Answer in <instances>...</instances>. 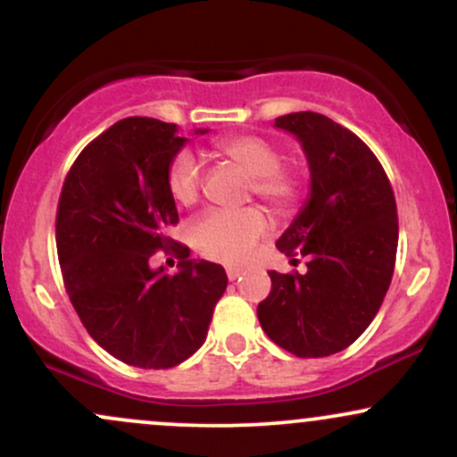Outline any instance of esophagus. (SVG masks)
<instances>
[{
  "label": "esophagus",
  "mask_w": 457,
  "mask_h": 457,
  "mask_svg": "<svg viewBox=\"0 0 457 457\" xmlns=\"http://www.w3.org/2000/svg\"><path fill=\"white\" fill-rule=\"evenodd\" d=\"M225 272H228V279H229V281L240 279V275H243V270H240V269H228Z\"/></svg>",
  "instance_id": "esophagus-1"
}]
</instances>
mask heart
Here are the masks:
<instances>
[{
  "label": "heart",
  "instance_id": "b5f03b06",
  "mask_svg": "<svg viewBox=\"0 0 457 457\" xmlns=\"http://www.w3.org/2000/svg\"><path fill=\"white\" fill-rule=\"evenodd\" d=\"M214 152L232 161L249 174L251 191L266 199L277 211H290L303 193V180L296 167L283 165L281 152L270 139L260 135H234L217 141ZM202 161L191 150H180L167 167V191L180 206H193L202 188ZM270 221L255 206L238 211L204 212L193 225V245L204 258L223 264H243L258 243L269 234Z\"/></svg>",
  "mask_w": 457,
  "mask_h": 457
}]
</instances>
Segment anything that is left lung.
I'll return each mask as SVG.
<instances>
[{"label": "left lung", "instance_id": "8db88e82", "mask_svg": "<svg viewBox=\"0 0 457 457\" xmlns=\"http://www.w3.org/2000/svg\"><path fill=\"white\" fill-rule=\"evenodd\" d=\"M275 127L301 141L312 174L307 202L277 240L281 253L307 258V272L270 270L258 318L283 350L318 359L348 348L378 313L395 269V195L374 152L327 115L287 113Z\"/></svg>", "mask_w": 457, "mask_h": 457}]
</instances>
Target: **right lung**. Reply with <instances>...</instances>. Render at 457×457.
<instances>
[{"label": "right lung", "instance_id": "add662e5", "mask_svg": "<svg viewBox=\"0 0 457 457\" xmlns=\"http://www.w3.org/2000/svg\"><path fill=\"white\" fill-rule=\"evenodd\" d=\"M187 141L176 124L120 120L77 156L57 204V258L77 316L101 348L141 370L197 353L228 287L221 264L188 260V246L165 236L178 223L167 167ZM159 248L181 258L176 276L149 266Z\"/></svg>", "mask_w": 457, "mask_h": 457}]
</instances>
